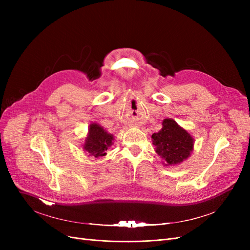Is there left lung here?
<instances>
[{"mask_svg": "<svg viewBox=\"0 0 250 250\" xmlns=\"http://www.w3.org/2000/svg\"><path fill=\"white\" fill-rule=\"evenodd\" d=\"M155 151L167 165H176L190 156L193 150L194 140L172 119L163 121L162 129L152 134Z\"/></svg>", "mask_w": 250, "mask_h": 250, "instance_id": "obj_1", "label": "left lung"}]
</instances>
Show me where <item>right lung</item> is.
I'll return each instance as SVG.
<instances>
[{
    "instance_id": "1",
    "label": "right lung",
    "mask_w": 250,
    "mask_h": 250,
    "mask_svg": "<svg viewBox=\"0 0 250 250\" xmlns=\"http://www.w3.org/2000/svg\"><path fill=\"white\" fill-rule=\"evenodd\" d=\"M113 137L105 131L103 128L98 124H90L88 129V137L85 140L84 150H86L89 155H94L95 157L104 156L106 154L108 147L111 146Z\"/></svg>"
}]
</instances>
